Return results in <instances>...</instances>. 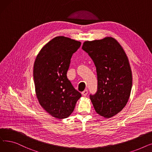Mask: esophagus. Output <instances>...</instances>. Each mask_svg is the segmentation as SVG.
<instances>
[{"mask_svg": "<svg viewBox=\"0 0 152 152\" xmlns=\"http://www.w3.org/2000/svg\"><path fill=\"white\" fill-rule=\"evenodd\" d=\"M87 93H88V90L86 89V90H84L83 92H82V95H83V96H86Z\"/></svg>", "mask_w": 152, "mask_h": 152, "instance_id": "esophagus-1", "label": "esophagus"}]
</instances>
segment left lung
<instances>
[{"mask_svg": "<svg viewBox=\"0 0 152 152\" xmlns=\"http://www.w3.org/2000/svg\"><path fill=\"white\" fill-rule=\"evenodd\" d=\"M82 49L88 53L96 67L97 91L90 99L96 112L107 118L123 109L129 100L132 72L123 47L113 37L86 41Z\"/></svg>", "mask_w": 152, "mask_h": 152, "instance_id": "1", "label": "left lung"}]
</instances>
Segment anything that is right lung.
I'll use <instances>...</instances> for the list:
<instances>
[{"mask_svg": "<svg viewBox=\"0 0 152 152\" xmlns=\"http://www.w3.org/2000/svg\"><path fill=\"white\" fill-rule=\"evenodd\" d=\"M81 45L74 39L56 37L42 47L36 58L33 77L37 98L56 118L68 117L81 97L66 76L72 55Z\"/></svg>", "mask_w": 152, "mask_h": 152, "instance_id": "1", "label": "right lung"}]
</instances>
